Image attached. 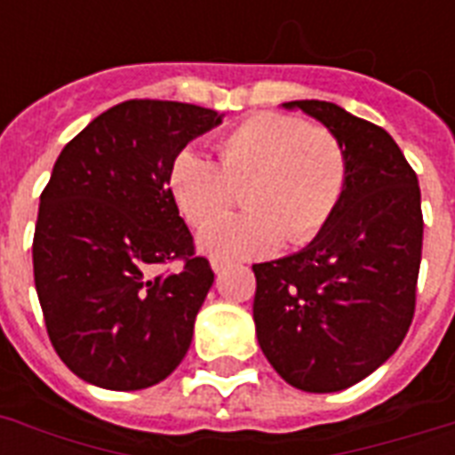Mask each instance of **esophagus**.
Instances as JSON below:
<instances>
[{"label":"esophagus","mask_w":455,"mask_h":455,"mask_svg":"<svg viewBox=\"0 0 455 455\" xmlns=\"http://www.w3.org/2000/svg\"><path fill=\"white\" fill-rule=\"evenodd\" d=\"M210 267H212L214 274H221V271L227 269V262H221V259H212V262H210Z\"/></svg>","instance_id":"obj_1"}]
</instances>
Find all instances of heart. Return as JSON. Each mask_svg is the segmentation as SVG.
Returning a JSON list of instances; mask_svg holds the SVG:
<instances>
[{"label": "heart", "mask_w": 455, "mask_h": 455, "mask_svg": "<svg viewBox=\"0 0 455 455\" xmlns=\"http://www.w3.org/2000/svg\"><path fill=\"white\" fill-rule=\"evenodd\" d=\"M220 164L198 148L172 157L167 186L186 221L200 224L245 184L243 214L214 217L198 231L205 255L235 262L271 255L281 241L316 238L342 203L349 156L338 134L283 113H255L217 144Z\"/></svg>", "instance_id": "b5f03b06"}]
</instances>
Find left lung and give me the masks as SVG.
Returning <instances> with one entry per match:
<instances>
[{"instance_id": "obj_1", "label": "left lung", "mask_w": 455, "mask_h": 455, "mask_svg": "<svg viewBox=\"0 0 455 455\" xmlns=\"http://www.w3.org/2000/svg\"><path fill=\"white\" fill-rule=\"evenodd\" d=\"M338 134L349 181L314 241L255 264L257 342L288 385L339 392L378 371L409 332L423 250L416 172L382 127L328 101H288Z\"/></svg>"}]
</instances>
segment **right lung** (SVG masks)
I'll list each match as a JSON object with an SVG mask.
<instances>
[{"label": "right lung", "instance_id": "add662e5", "mask_svg": "<svg viewBox=\"0 0 455 455\" xmlns=\"http://www.w3.org/2000/svg\"><path fill=\"white\" fill-rule=\"evenodd\" d=\"M224 113L124 101L60 151L39 198L35 288L60 361L116 392L164 380L188 352L214 274L170 196L172 157ZM182 269L152 276L157 263Z\"/></svg>", "mask_w": 455, "mask_h": 455}]
</instances>
